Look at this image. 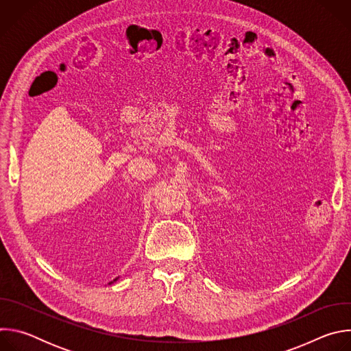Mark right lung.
<instances>
[{"label": "right lung", "instance_id": "add662e5", "mask_svg": "<svg viewBox=\"0 0 351 351\" xmlns=\"http://www.w3.org/2000/svg\"><path fill=\"white\" fill-rule=\"evenodd\" d=\"M117 280H118V278H117V279H114V280H112V282H110V283H108V285H111V283H114V282H117Z\"/></svg>", "mask_w": 351, "mask_h": 351}]
</instances>
